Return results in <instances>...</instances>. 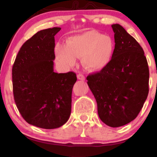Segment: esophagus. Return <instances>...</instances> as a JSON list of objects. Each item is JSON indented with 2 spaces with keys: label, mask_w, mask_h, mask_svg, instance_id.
I'll return each mask as SVG.
<instances>
[{
  "label": "esophagus",
  "mask_w": 157,
  "mask_h": 157,
  "mask_svg": "<svg viewBox=\"0 0 157 157\" xmlns=\"http://www.w3.org/2000/svg\"><path fill=\"white\" fill-rule=\"evenodd\" d=\"M78 79H80V80H85V77H84V75H82V74L79 73L78 75Z\"/></svg>",
  "instance_id": "1"
}]
</instances>
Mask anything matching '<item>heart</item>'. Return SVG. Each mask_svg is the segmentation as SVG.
<instances>
[{"mask_svg": "<svg viewBox=\"0 0 157 157\" xmlns=\"http://www.w3.org/2000/svg\"><path fill=\"white\" fill-rule=\"evenodd\" d=\"M114 44L109 36L91 30L71 37L67 44L58 43L55 52L60 64L70 67L77 58L82 57V63L91 71L102 70L111 62Z\"/></svg>", "mask_w": 157, "mask_h": 157, "instance_id": "obj_1", "label": "heart"}]
</instances>
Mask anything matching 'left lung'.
Listing matches in <instances>:
<instances>
[{
  "label": "left lung",
  "mask_w": 157,
  "mask_h": 157,
  "mask_svg": "<svg viewBox=\"0 0 157 157\" xmlns=\"http://www.w3.org/2000/svg\"><path fill=\"white\" fill-rule=\"evenodd\" d=\"M115 48L109 63L86 79L96 100L100 120L118 127L136 118L149 93V68L144 51L119 24L111 25Z\"/></svg>",
  "instance_id": "8db88e82"
}]
</instances>
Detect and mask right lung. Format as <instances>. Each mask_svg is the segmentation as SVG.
<instances>
[{
	"instance_id": "add662e5",
	"label": "right lung",
	"mask_w": 157,
	"mask_h": 157,
	"mask_svg": "<svg viewBox=\"0 0 157 157\" xmlns=\"http://www.w3.org/2000/svg\"><path fill=\"white\" fill-rule=\"evenodd\" d=\"M60 28L46 29L26 41L12 66L16 105L28 123L46 129L58 128L68 120L71 96L77 81L74 72L55 73V35Z\"/></svg>"
}]
</instances>
